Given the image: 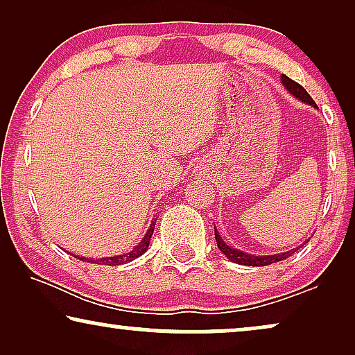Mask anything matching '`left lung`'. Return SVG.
<instances>
[{
    "instance_id": "1",
    "label": "left lung",
    "mask_w": 355,
    "mask_h": 355,
    "mask_svg": "<svg viewBox=\"0 0 355 355\" xmlns=\"http://www.w3.org/2000/svg\"><path fill=\"white\" fill-rule=\"evenodd\" d=\"M281 82H283V85L288 89L291 94H293L295 98L302 100L304 103H309L317 108V103L312 100V96L307 94V90L304 89L302 85L297 84V82H294L293 79H289L288 76H281ZM215 239H216V244H218V249H220L223 254H225L227 259L231 261H234V263H239V265H247V266H266V265H271V263H276V261H281V260H286L288 257H291L294 254L295 250L299 249V247H295L293 250H288V252H283V254H275V255H250V254H245V252H241L239 249H232L226 244L225 241L221 239L220 234H218L216 230H215ZM309 241H305L304 244H307Z\"/></svg>"
}]
</instances>
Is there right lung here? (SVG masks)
Returning a JSON list of instances; mask_svg holds the SVG:
<instances>
[{"mask_svg":"<svg viewBox=\"0 0 355 355\" xmlns=\"http://www.w3.org/2000/svg\"><path fill=\"white\" fill-rule=\"evenodd\" d=\"M155 223L157 220L152 221V225H150L147 234L142 241L139 242V245H135L132 250L128 252V254H123V255H116V257H106V259H98V260H94V259H85V257H76V259H79L82 261H90V263H96V265H110V266H116V265H123L125 261H132L137 259V257L144 255L145 252L148 249V244H150V239H152L153 236V230H155Z\"/></svg>","mask_w":355,"mask_h":355,"instance_id":"add662e5","label":"right lung"}]
</instances>
